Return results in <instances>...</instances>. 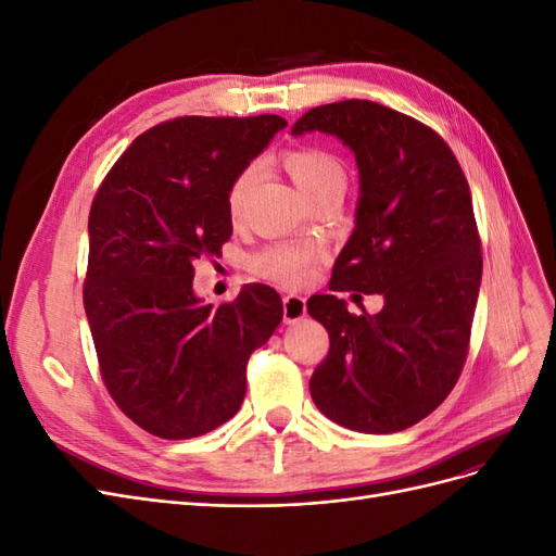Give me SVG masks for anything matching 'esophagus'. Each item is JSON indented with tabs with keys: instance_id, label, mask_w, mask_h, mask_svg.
<instances>
[{
	"instance_id": "34e87169",
	"label": "esophagus",
	"mask_w": 556,
	"mask_h": 556,
	"mask_svg": "<svg viewBox=\"0 0 556 556\" xmlns=\"http://www.w3.org/2000/svg\"><path fill=\"white\" fill-rule=\"evenodd\" d=\"M306 315V299L301 294H288L282 296V319L288 325L299 323Z\"/></svg>"
}]
</instances>
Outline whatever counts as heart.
<instances>
[{
	"label": "heart",
	"instance_id": "heart-1",
	"mask_svg": "<svg viewBox=\"0 0 556 556\" xmlns=\"http://www.w3.org/2000/svg\"><path fill=\"white\" fill-rule=\"evenodd\" d=\"M282 166L288 169L292 180L299 185L311 201L323 194L345 190V169L341 160L325 148L317 146H301L282 153ZM255 166H245L237 176L231 178L227 188V213L231 220H239L245 201L250 194L252 182H255ZM325 257V250L319 243H280L268 245L255 257L250 260V268L262 278H268L288 288L306 282L311 278L313 266Z\"/></svg>",
	"mask_w": 556,
	"mask_h": 556
}]
</instances>
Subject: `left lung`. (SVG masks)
<instances>
[{"label": "left lung", "mask_w": 556, "mask_h": 556, "mask_svg": "<svg viewBox=\"0 0 556 556\" xmlns=\"http://www.w3.org/2000/svg\"><path fill=\"white\" fill-rule=\"evenodd\" d=\"M304 131L341 139L359 169L355 231L329 290L384 299L376 315H352L333 294L308 299L329 331L311 396L345 429L403 431L441 406L468 355L482 278L468 182L431 127L366 99L311 109L292 127Z\"/></svg>", "instance_id": "obj_1"}]
</instances>
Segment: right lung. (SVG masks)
<instances>
[{"label": "right lung", "instance_id": "1", "mask_svg": "<svg viewBox=\"0 0 556 556\" xmlns=\"http://www.w3.org/2000/svg\"><path fill=\"white\" fill-rule=\"evenodd\" d=\"M285 125L174 117L134 139L94 194L83 304L99 371L117 408L160 439H194L237 415L248 359L282 319L278 292L260 282L204 306L192 264L229 241V182Z\"/></svg>", "mask_w": 556, "mask_h": 556}]
</instances>
